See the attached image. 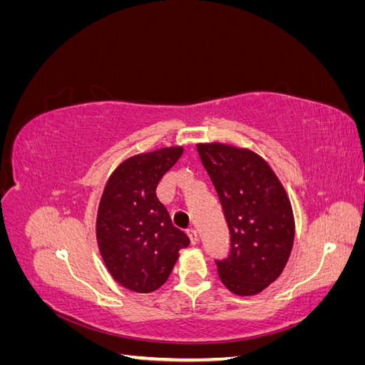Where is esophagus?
Wrapping results in <instances>:
<instances>
[{
	"mask_svg": "<svg viewBox=\"0 0 365 365\" xmlns=\"http://www.w3.org/2000/svg\"><path fill=\"white\" fill-rule=\"evenodd\" d=\"M187 235H189V237H190V242H192L193 245L200 244V235H197V231H196L195 228H192V230L187 231Z\"/></svg>",
	"mask_w": 365,
	"mask_h": 365,
	"instance_id": "34e87169",
	"label": "esophagus"
}]
</instances>
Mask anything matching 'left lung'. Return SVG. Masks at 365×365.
Returning a JSON list of instances; mask_svg holds the SVG:
<instances>
[{
    "mask_svg": "<svg viewBox=\"0 0 365 365\" xmlns=\"http://www.w3.org/2000/svg\"><path fill=\"white\" fill-rule=\"evenodd\" d=\"M231 235L230 256L216 260L236 295L260 294L280 277L291 256L295 222L283 184L259 153L225 143H197Z\"/></svg>",
    "mask_w": 365,
    "mask_h": 365,
    "instance_id": "left-lung-1",
    "label": "left lung"
}]
</instances>
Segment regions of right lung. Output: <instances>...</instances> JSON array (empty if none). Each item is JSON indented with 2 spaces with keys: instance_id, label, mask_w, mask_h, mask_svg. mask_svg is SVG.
<instances>
[{
  "instance_id": "add662e5",
  "label": "right lung",
  "mask_w": 365,
  "mask_h": 365,
  "mask_svg": "<svg viewBox=\"0 0 365 365\" xmlns=\"http://www.w3.org/2000/svg\"><path fill=\"white\" fill-rule=\"evenodd\" d=\"M182 152V146H170L132 155L105 185L96 220L97 245L109 274L126 289L157 291L169 279L180 250L190 244L155 193Z\"/></svg>"
}]
</instances>
